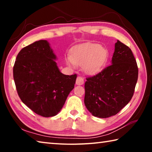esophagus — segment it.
<instances>
[{"instance_id":"obj_1","label":"esophagus","mask_w":152,"mask_h":152,"mask_svg":"<svg viewBox=\"0 0 152 152\" xmlns=\"http://www.w3.org/2000/svg\"><path fill=\"white\" fill-rule=\"evenodd\" d=\"M76 84L77 85H82L84 84V78L81 76H78L76 81Z\"/></svg>"}]
</instances>
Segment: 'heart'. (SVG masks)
Returning <instances> with one entry per match:
<instances>
[{"label": "heart", "mask_w": 152, "mask_h": 152, "mask_svg": "<svg viewBox=\"0 0 152 152\" xmlns=\"http://www.w3.org/2000/svg\"><path fill=\"white\" fill-rule=\"evenodd\" d=\"M109 57L107 49L98 43H85L76 47L70 57L66 59L69 66H82L86 74L93 75L99 72Z\"/></svg>", "instance_id": "obj_1"}]
</instances>
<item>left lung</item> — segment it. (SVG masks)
I'll return each instance as SVG.
<instances>
[{"mask_svg":"<svg viewBox=\"0 0 152 152\" xmlns=\"http://www.w3.org/2000/svg\"><path fill=\"white\" fill-rule=\"evenodd\" d=\"M137 78L138 68L132 50L117 40L111 65L86 78L84 104L87 109L99 118L117 114L132 99Z\"/></svg>","mask_w":152,"mask_h":152,"instance_id":"8db88e82","label":"left lung"}]
</instances>
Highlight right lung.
Masks as SVG:
<instances>
[{
	"label": "right lung",
	"instance_id": "obj_1",
	"mask_svg": "<svg viewBox=\"0 0 152 152\" xmlns=\"http://www.w3.org/2000/svg\"><path fill=\"white\" fill-rule=\"evenodd\" d=\"M56 58L48 41L39 40L19 51L13 67L20 100L44 117H53L60 111L76 83V74H63Z\"/></svg>",
	"mask_w": 152,
	"mask_h": 152
}]
</instances>
